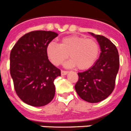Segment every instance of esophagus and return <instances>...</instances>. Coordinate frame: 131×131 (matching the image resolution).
Wrapping results in <instances>:
<instances>
[{"label": "esophagus", "instance_id": "34e87169", "mask_svg": "<svg viewBox=\"0 0 131 131\" xmlns=\"http://www.w3.org/2000/svg\"><path fill=\"white\" fill-rule=\"evenodd\" d=\"M68 71H64V70H62L61 71V74H62V75H66V74H68Z\"/></svg>", "mask_w": 131, "mask_h": 131}]
</instances>
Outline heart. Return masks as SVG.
I'll return each mask as SVG.
<instances>
[{"label": "heart", "instance_id": "heart-1", "mask_svg": "<svg viewBox=\"0 0 131 131\" xmlns=\"http://www.w3.org/2000/svg\"><path fill=\"white\" fill-rule=\"evenodd\" d=\"M100 46L95 39H86L77 35L62 38L60 44L51 42L46 48V54L50 61L59 66L68 57L71 60L65 63L66 67H77L83 70L92 67L98 59Z\"/></svg>", "mask_w": 131, "mask_h": 131}]
</instances>
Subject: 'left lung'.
<instances>
[{"instance_id":"1","label":"left lung","mask_w":131,"mask_h":131,"mask_svg":"<svg viewBox=\"0 0 131 131\" xmlns=\"http://www.w3.org/2000/svg\"><path fill=\"white\" fill-rule=\"evenodd\" d=\"M91 33L96 38L101 53L92 68L78 73L79 79L75 89L83 100L97 103L105 100L114 90L119 56L115 45L111 40L102 35Z\"/></svg>"}]
</instances>
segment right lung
<instances>
[{
	"instance_id": "obj_1",
	"label": "right lung",
	"mask_w": 131,
	"mask_h": 131,
	"mask_svg": "<svg viewBox=\"0 0 131 131\" xmlns=\"http://www.w3.org/2000/svg\"><path fill=\"white\" fill-rule=\"evenodd\" d=\"M57 36L53 31H31L22 36L10 52V72L15 91L27 104L43 106L54 98V81L61 71L49 61L46 48Z\"/></svg>"
}]
</instances>
